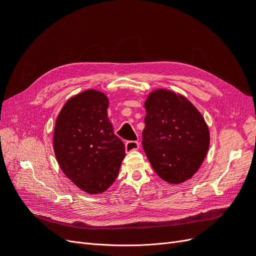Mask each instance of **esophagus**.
Segmentation results:
<instances>
[{
  "label": "esophagus",
  "instance_id": "esophagus-1",
  "mask_svg": "<svg viewBox=\"0 0 256 256\" xmlns=\"http://www.w3.org/2000/svg\"><path fill=\"white\" fill-rule=\"evenodd\" d=\"M125 147H126L127 152L136 150H138V147H140V143H138V141H128V142H126Z\"/></svg>",
  "mask_w": 256,
  "mask_h": 256
}]
</instances>
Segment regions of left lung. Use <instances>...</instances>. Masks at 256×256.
<instances>
[{"instance_id": "1", "label": "left lung", "mask_w": 256, "mask_h": 256, "mask_svg": "<svg viewBox=\"0 0 256 256\" xmlns=\"http://www.w3.org/2000/svg\"><path fill=\"white\" fill-rule=\"evenodd\" d=\"M143 148L162 180L180 184L198 170L209 148V129L196 108L182 95L158 88L145 100Z\"/></svg>"}]
</instances>
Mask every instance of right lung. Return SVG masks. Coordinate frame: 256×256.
Returning <instances> with one entry per match:
<instances>
[{"label": "right lung", "instance_id": "obj_1", "mask_svg": "<svg viewBox=\"0 0 256 256\" xmlns=\"http://www.w3.org/2000/svg\"><path fill=\"white\" fill-rule=\"evenodd\" d=\"M109 99L88 90L68 99L53 132V148L63 173L88 194L104 192L115 182L125 145L108 118Z\"/></svg>", "mask_w": 256, "mask_h": 256}]
</instances>
